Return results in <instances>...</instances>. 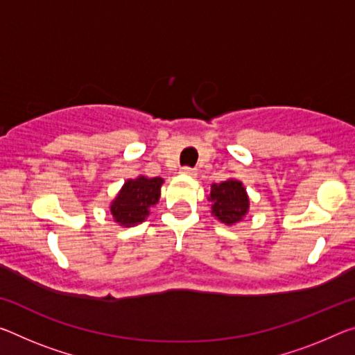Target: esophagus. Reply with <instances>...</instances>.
<instances>
[{"label":"esophagus","mask_w":355,"mask_h":355,"mask_svg":"<svg viewBox=\"0 0 355 355\" xmlns=\"http://www.w3.org/2000/svg\"><path fill=\"white\" fill-rule=\"evenodd\" d=\"M182 173L183 175H196V168L184 166V167H182Z\"/></svg>","instance_id":"obj_1"}]
</instances>
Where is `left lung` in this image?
Masks as SVG:
<instances>
[{
  "label": "left lung",
  "mask_w": 355,
  "mask_h": 355,
  "mask_svg": "<svg viewBox=\"0 0 355 355\" xmlns=\"http://www.w3.org/2000/svg\"><path fill=\"white\" fill-rule=\"evenodd\" d=\"M211 215H215L224 224L241 221L250 208L246 191L239 180H227L219 184H211L210 193Z\"/></svg>",
  "instance_id": "obj_1"
}]
</instances>
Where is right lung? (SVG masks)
<instances>
[{
  "mask_svg": "<svg viewBox=\"0 0 355 355\" xmlns=\"http://www.w3.org/2000/svg\"><path fill=\"white\" fill-rule=\"evenodd\" d=\"M162 182L164 180L159 177L128 180L110 205L115 221L126 227L142 223L150 215V208L159 200Z\"/></svg>",
  "mask_w": 355,
  "mask_h": 355,
  "instance_id": "add662e5",
  "label": "right lung"
}]
</instances>
